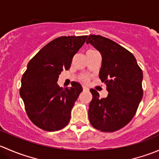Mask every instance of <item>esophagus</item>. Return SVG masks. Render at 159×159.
Here are the masks:
<instances>
[{"label": "esophagus", "mask_w": 159, "mask_h": 159, "mask_svg": "<svg viewBox=\"0 0 159 159\" xmlns=\"http://www.w3.org/2000/svg\"><path fill=\"white\" fill-rule=\"evenodd\" d=\"M82 89H83V91H89V88L85 87V86H83Z\"/></svg>", "instance_id": "esophagus-1"}]
</instances>
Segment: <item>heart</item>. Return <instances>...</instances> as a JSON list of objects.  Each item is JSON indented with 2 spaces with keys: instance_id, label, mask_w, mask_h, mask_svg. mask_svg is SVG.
<instances>
[{
  "instance_id": "heart-1",
  "label": "heart",
  "mask_w": 159,
  "mask_h": 159,
  "mask_svg": "<svg viewBox=\"0 0 159 159\" xmlns=\"http://www.w3.org/2000/svg\"><path fill=\"white\" fill-rule=\"evenodd\" d=\"M94 51H96L95 50H89V51L86 52V54H89V53L94 52ZM78 80L83 83H88L90 80V76L89 75H87V74H81V75L78 76Z\"/></svg>"
}]
</instances>
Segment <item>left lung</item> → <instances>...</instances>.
<instances>
[{
	"label": "left lung",
	"instance_id": "obj_1",
	"mask_svg": "<svg viewBox=\"0 0 159 159\" xmlns=\"http://www.w3.org/2000/svg\"><path fill=\"white\" fill-rule=\"evenodd\" d=\"M86 43L102 54L99 78L108 92L101 98L96 90L90 89V123L101 131L114 132L129 124L137 111L143 96L142 70L129 51L109 38L91 34Z\"/></svg>",
	"mask_w": 159,
	"mask_h": 159
}]
</instances>
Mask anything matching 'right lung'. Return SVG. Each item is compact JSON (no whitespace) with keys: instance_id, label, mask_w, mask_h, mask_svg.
<instances>
[{"instance_id":"obj_1","label":"right lung","mask_w":159,"mask_h":159,"mask_svg":"<svg viewBox=\"0 0 159 159\" xmlns=\"http://www.w3.org/2000/svg\"><path fill=\"white\" fill-rule=\"evenodd\" d=\"M83 36L55 38L34 56L21 78L20 95L28 118L40 129H62L68 124L70 111L82 91L78 83L62 89L57 84L59 75L68 70L74 55L87 39Z\"/></svg>"}]
</instances>
